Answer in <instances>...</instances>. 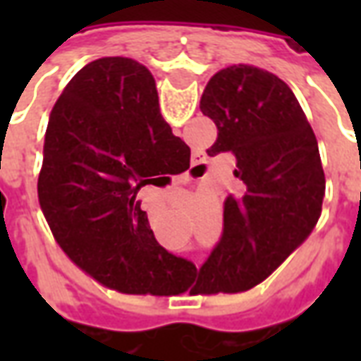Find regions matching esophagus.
I'll use <instances>...</instances> for the list:
<instances>
[{
    "mask_svg": "<svg viewBox=\"0 0 361 361\" xmlns=\"http://www.w3.org/2000/svg\"><path fill=\"white\" fill-rule=\"evenodd\" d=\"M193 166H195V168H193V170H197V168H199V166H203V164H201V160H199V162H195V164H193Z\"/></svg>",
    "mask_w": 361,
    "mask_h": 361,
    "instance_id": "34e87169",
    "label": "esophagus"
}]
</instances>
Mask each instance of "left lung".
Listing matches in <instances>:
<instances>
[{"mask_svg":"<svg viewBox=\"0 0 361 361\" xmlns=\"http://www.w3.org/2000/svg\"><path fill=\"white\" fill-rule=\"evenodd\" d=\"M201 111L219 129L209 157L234 154L243 193L226 197L222 235L191 292H243L263 282L317 222L325 195L317 139L286 82L253 66L212 75Z\"/></svg>","mask_w":361,"mask_h":361,"instance_id":"8db88e82","label":"left lung"}]
</instances>
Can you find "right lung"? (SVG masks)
<instances>
[{
  "label": "right lung",
  "instance_id": "add662e5",
  "mask_svg": "<svg viewBox=\"0 0 361 361\" xmlns=\"http://www.w3.org/2000/svg\"><path fill=\"white\" fill-rule=\"evenodd\" d=\"M180 137L160 114L154 77L131 58H100L69 81L44 141L38 201L67 257L123 294H180L195 269L157 242L135 201L164 188Z\"/></svg>",
  "mask_w": 361,
  "mask_h": 361
}]
</instances>
